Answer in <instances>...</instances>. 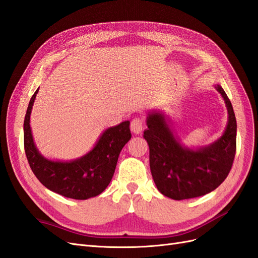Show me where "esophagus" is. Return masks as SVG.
<instances>
[{
	"instance_id": "1",
	"label": "esophagus",
	"mask_w": 258,
	"mask_h": 258,
	"mask_svg": "<svg viewBox=\"0 0 258 258\" xmlns=\"http://www.w3.org/2000/svg\"><path fill=\"white\" fill-rule=\"evenodd\" d=\"M143 126H144V120L142 117H135L131 121V130L136 135H139L140 132L142 131Z\"/></svg>"
}]
</instances>
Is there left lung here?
I'll use <instances>...</instances> for the list:
<instances>
[{
  "instance_id": "obj_1",
  "label": "left lung",
  "mask_w": 258,
  "mask_h": 258,
  "mask_svg": "<svg viewBox=\"0 0 258 258\" xmlns=\"http://www.w3.org/2000/svg\"><path fill=\"white\" fill-rule=\"evenodd\" d=\"M228 123L224 135L208 147L186 150L176 141L160 113L148 115L144 139L150 146V167L154 182L165 196L183 200L204 196L217 188L229 174L237 148V120L230 100L220 85Z\"/></svg>"
}]
</instances>
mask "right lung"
<instances>
[{"instance_id": "add662e5", "label": "right lung", "mask_w": 258, "mask_h": 258, "mask_svg": "<svg viewBox=\"0 0 258 258\" xmlns=\"http://www.w3.org/2000/svg\"><path fill=\"white\" fill-rule=\"evenodd\" d=\"M38 89L31 98L23 123V143L31 170L45 187L68 198L85 200L110 184L120 151L131 139L130 121L106 129L92 150L81 159L51 161L37 152L30 128V114Z\"/></svg>"}]
</instances>
